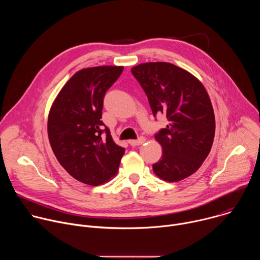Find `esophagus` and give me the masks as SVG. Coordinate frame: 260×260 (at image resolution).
Returning a JSON list of instances; mask_svg holds the SVG:
<instances>
[{
	"label": "esophagus",
	"mask_w": 260,
	"mask_h": 260,
	"mask_svg": "<svg viewBox=\"0 0 260 260\" xmlns=\"http://www.w3.org/2000/svg\"><path fill=\"white\" fill-rule=\"evenodd\" d=\"M145 141H146V139L144 137H140L138 140H131V141H128V143L132 146H139V145H142L143 143H145Z\"/></svg>",
	"instance_id": "obj_1"
}]
</instances>
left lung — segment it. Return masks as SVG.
<instances>
[{
	"mask_svg": "<svg viewBox=\"0 0 260 260\" xmlns=\"http://www.w3.org/2000/svg\"><path fill=\"white\" fill-rule=\"evenodd\" d=\"M132 73L144 89L152 113L170 123L155 135L162 147L154 174L178 182L196 173L209 155L215 136V115L202 82L188 71L170 62L140 63Z\"/></svg>",
	"mask_w": 260,
	"mask_h": 260,
	"instance_id": "left-lung-1",
	"label": "left lung"
}]
</instances>
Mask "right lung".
<instances>
[{"label": "right lung", "instance_id": "1", "mask_svg": "<svg viewBox=\"0 0 260 260\" xmlns=\"http://www.w3.org/2000/svg\"><path fill=\"white\" fill-rule=\"evenodd\" d=\"M122 71L118 66L78 71L60 89L49 111L48 139L56 159L73 178L91 186L117 174L125 151L101 120L105 93Z\"/></svg>", "mask_w": 260, "mask_h": 260}]
</instances>
